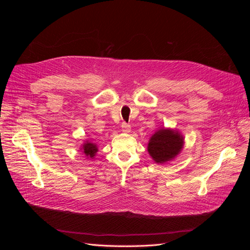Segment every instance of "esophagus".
I'll return each mask as SVG.
<instances>
[{
	"instance_id": "34e87169",
	"label": "esophagus",
	"mask_w": 250,
	"mask_h": 250,
	"mask_svg": "<svg viewBox=\"0 0 250 250\" xmlns=\"http://www.w3.org/2000/svg\"><path fill=\"white\" fill-rule=\"evenodd\" d=\"M122 131L123 132H125V133H128V132H130V130H131V126L128 124V123H126V122H123L122 123Z\"/></svg>"
}]
</instances>
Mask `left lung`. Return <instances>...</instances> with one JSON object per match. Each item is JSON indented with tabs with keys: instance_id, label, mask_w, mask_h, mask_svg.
Masks as SVG:
<instances>
[{
	"instance_id": "obj_1",
	"label": "left lung",
	"mask_w": 250,
	"mask_h": 250,
	"mask_svg": "<svg viewBox=\"0 0 250 250\" xmlns=\"http://www.w3.org/2000/svg\"><path fill=\"white\" fill-rule=\"evenodd\" d=\"M184 145V138L171 129H161L151 137L148 152L156 163H166L175 157Z\"/></svg>"
}]
</instances>
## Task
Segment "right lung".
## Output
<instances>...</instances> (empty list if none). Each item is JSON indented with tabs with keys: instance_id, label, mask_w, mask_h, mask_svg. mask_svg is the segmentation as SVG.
Returning <instances> with one entry per match:
<instances>
[{
	"instance_id": "right-lung-1",
	"label": "right lung",
	"mask_w": 250,
	"mask_h": 250,
	"mask_svg": "<svg viewBox=\"0 0 250 250\" xmlns=\"http://www.w3.org/2000/svg\"><path fill=\"white\" fill-rule=\"evenodd\" d=\"M83 150H84V153L86 156H89V157H94L95 156V153L98 151L97 147L95 144L93 143H86L83 145Z\"/></svg>"
}]
</instances>
